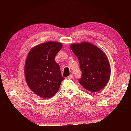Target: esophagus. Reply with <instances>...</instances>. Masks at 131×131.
<instances>
[{
	"instance_id": "esophagus-1",
	"label": "esophagus",
	"mask_w": 131,
	"mask_h": 131,
	"mask_svg": "<svg viewBox=\"0 0 131 131\" xmlns=\"http://www.w3.org/2000/svg\"><path fill=\"white\" fill-rule=\"evenodd\" d=\"M74 78V76H73V74H71L68 77V79H72Z\"/></svg>"
}]
</instances>
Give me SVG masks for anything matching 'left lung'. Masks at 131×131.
<instances>
[{
  "label": "left lung",
  "instance_id": "obj_1",
  "mask_svg": "<svg viewBox=\"0 0 131 131\" xmlns=\"http://www.w3.org/2000/svg\"><path fill=\"white\" fill-rule=\"evenodd\" d=\"M70 49L80 63L82 71L79 83L91 92H97L103 89L110 75V67L105 53L97 46L89 42L73 43Z\"/></svg>",
  "mask_w": 131,
  "mask_h": 131
}]
</instances>
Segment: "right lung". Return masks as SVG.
Here are the masks:
<instances>
[{
    "mask_svg": "<svg viewBox=\"0 0 131 131\" xmlns=\"http://www.w3.org/2000/svg\"><path fill=\"white\" fill-rule=\"evenodd\" d=\"M62 44L55 41L41 43L31 49L25 67L26 82L33 92L43 99L56 94L64 78L54 58Z\"/></svg>",
    "mask_w": 131,
    "mask_h": 131,
    "instance_id": "add662e5",
    "label": "right lung"
}]
</instances>
